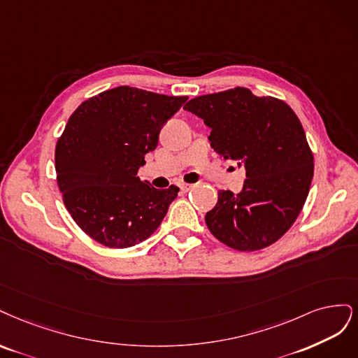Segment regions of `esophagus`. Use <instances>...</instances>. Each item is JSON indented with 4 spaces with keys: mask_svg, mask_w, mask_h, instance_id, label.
<instances>
[{
    "mask_svg": "<svg viewBox=\"0 0 358 358\" xmlns=\"http://www.w3.org/2000/svg\"><path fill=\"white\" fill-rule=\"evenodd\" d=\"M178 187H180V190L181 192H184V193H186V192H189L193 186H192V184H186V182H180L178 184Z\"/></svg>",
    "mask_w": 358,
    "mask_h": 358,
    "instance_id": "1",
    "label": "esophagus"
}]
</instances>
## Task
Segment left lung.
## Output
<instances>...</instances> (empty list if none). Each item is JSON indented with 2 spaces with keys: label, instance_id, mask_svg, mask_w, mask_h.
<instances>
[{
  "label": "left lung",
  "instance_id": "obj_1",
  "mask_svg": "<svg viewBox=\"0 0 358 358\" xmlns=\"http://www.w3.org/2000/svg\"><path fill=\"white\" fill-rule=\"evenodd\" d=\"M184 110L211 129L208 140L222 159L247 171L238 194L218 192L205 215L211 234L238 251L273 244L302 211L314 176L301 120L284 101L256 96L247 87L193 98Z\"/></svg>",
  "mask_w": 358,
  "mask_h": 358
}]
</instances>
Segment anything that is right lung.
<instances>
[{"mask_svg": "<svg viewBox=\"0 0 358 358\" xmlns=\"http://www.w3.org/2000/svg\"><path fill=\"white\" fill-rule=\"evenodd\" d=\"M187 96L119 86L85 101L57 140L55 166L78 227L110 248L140 244L162 223L178 187L155 189L138 169Z\"/></svg>", "mask_w": 358, "mask_h": 358, "instance_id": "obj_1", "label": "right lung"}]
</instances>
